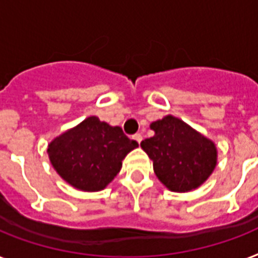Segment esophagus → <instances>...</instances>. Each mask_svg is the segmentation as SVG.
<instances>
[{"label": "esophagus", "mask_w": 258, "mask_h": 258, "mask_svg": "<svg viewBox=\"0 0 258 258\" xmlns=\"http://www.w3.org/2000/svg\"><path fill=\"white\" fill-rule=\"evenodd\" d=\"M133 139L136 140V142L140 144V142H142V139H143V138H142V134H135V135L133 136Z\"/></svg>", "instance_id": "esophagus-1"}]
</instances>
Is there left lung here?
<instances>
[{"mask_svg": "<svg viewBox=\"0 0 258 258\" xmlns=\"http://www.w3.org/2000/svg\"><path fill=\"white\" fill-rule=\"evenodd\" d=\"M152 138L140 147L147 152L158 179L172 192H189L207 181L217 164L216 144L173 115L150 124Z\"/></svg>", "mask_w": 258, "mask_h": 258, "instance_id": "1", "label": "left lung"}]
</instances>
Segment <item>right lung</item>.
<instances>
[{"mask_svg":"<svg viewBox=\"0 0 258 258\" xmlns=\"http://www.w3.org/2000/svg\"><path fill=\"white\" fill-rule=\"evenodd\" d=\"M139 147L119 125L89 116L54 138L47 146L50 163L71 187L98 192L107 187L122 168L123 159Z\"/></svg>","mask_w":258,"mask_h":258,"instance_id":"add662e5","label":"right lung"}]
</instances>
